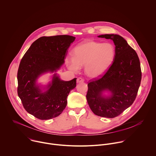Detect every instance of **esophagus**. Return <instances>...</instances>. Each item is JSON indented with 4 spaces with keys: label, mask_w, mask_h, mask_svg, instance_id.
<instances>
[{
    "label": "esophagus",
    "mask_w": 156,
    "mask_h": 156,
    "mask_svg": "<svg viewBox=\"0 0 156 156\" xmlns=\"http://www.w3.org/2000/svg\"><path fill=\"white\" fill-rule=\"evenodd\" d=\"M84 82V79H83L82 78L79 77V78H77V83H82V82Z\"/></svg>",
    "instance_id": "1"
}]
</instances>
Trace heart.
Here are the masks:
<instances>
[{
	"mask_svg": "<svg viewBox=\"0 0 156 156\" xmlns=\"http://www.w3.org/2000/svg\"><path fill=\"white\" fill-rule=\"evenodd\" d=\"M115 55L116 48L113 44L88 40L74 49L73 58H66L65 63L68 68L74 73L85 66V73L88 77L97 78L109 69Z\"/></svg>",
	"mask_w": 156,
	"mask_h": 156,
	"instance_id": "heart-1",
	"label": "heart"
}]
</instances>
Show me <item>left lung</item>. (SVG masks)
<instances>
[{"mask_svg": "<svg viewBox=\"0 0 156 156\" xmlns=\"http://www.w3.org/2000/svg\"><path fill=\"white\" fill-rule=\"evenodd\" d=\"M98 37L113 41L115 58L102 78L88 84L86 97L95 115L112 118L122 113L135 101L141 79L140 63L136 52L122 37L105 34Z\"/></svg>", "mask_w": 156, "mask_h": 156, "instance_id": "left-lung-1", "label": "left lung"}]
</instances>
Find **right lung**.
<instances>
[{
  "label": "right lung",
  "mask_w": 156,
  "mask_h": 156,
  "mask_svg": "<svg viewBox=\"0 0 156 156\" xmlns=\"http://www.w3.org/2000/svg\"><path fill=\"white\" fill-rule=\"evenodd\" d=\"M76 38L70 35L42 37L34 41L23 57L18 71V94L26 111L46 120L60 115L67 97L76 87V78L61 80L57 71L65 63L68 49ZM47 73L53 74L46 85L37 82Z\"/></svg>",
  "instance_id": "obj_1"
}]
</instances>
